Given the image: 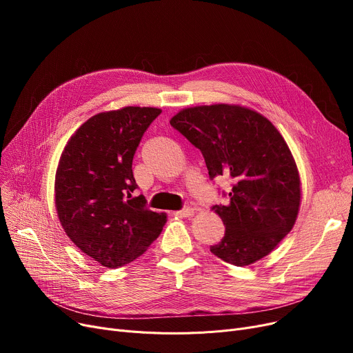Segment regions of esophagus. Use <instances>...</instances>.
I'll return each mask as SVG.
<instances>
[{
  "label": "esophagus",
  "mask_w": 353,
  "mask_h": 353,
  "mask_svg": "<svg viewBox=\"0 0 353 353\" xmlns=\"http://www.w3.org/2000/svg\"><path fill=\"white\" fill-rule=\"evenodd\" d=\"M177 214H179L180 217H190V216H193V214H194V209H193V208H190V206H188V208H184V209L179 210V212H177Z\"/></svg>",
  "instance_id": "1"
}]
</instances>
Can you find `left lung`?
I'll return each mask as SVG.
<instances>
[{
  "label": "left lung",
  "instance_id": "1",
  "mask_svg": "<svg viewBox=\"0 0 353 353\" xmlns=\"http://www.w3.org/2000/svg\"><path fill=\"white\" fill-rule=\"evenodd\" d=\"M170 124L197 147L209 176L232 179L223 239L210 252L234 266L268 256L292 230L301 206V177L289 147L261 113L234 104L183 108Z\"/></svg>",
  "mask_w": 353,
  "mask_h": 353
}]
</instances>
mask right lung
<instances>
[{
  "instance_id": "obj_1",
  "label": "right lung",
  "mask_w": 353,
  "mask_h": 353,
  "mask_svg": "<svg viewBox=\"0 0 353 353\" xmlns=\"http://www.w3.org/2000/svg\"><path fill=\"white\" fill-rule=\"evenodd\" d=\"M161 113L128 105L88 119L71 136L55 173V209L71 242L101 266L141 256L163 230L165 213L145 208L133 176L140 140Z\"/></svg>"
}]
</instances>
